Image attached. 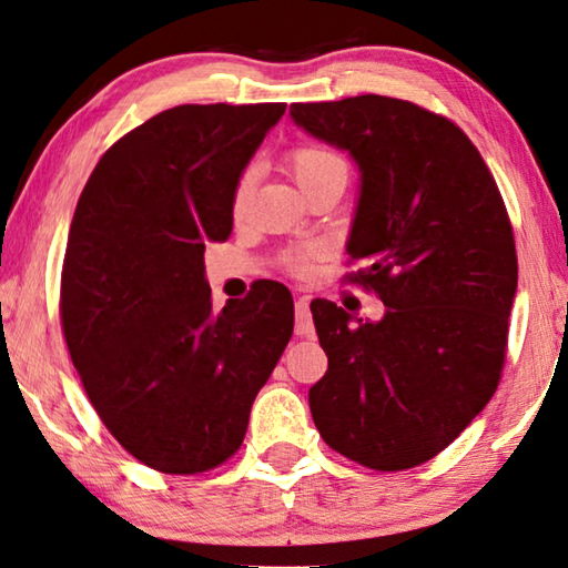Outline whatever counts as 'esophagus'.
Instances as JSON below:
<instances>
[{
    "label": "esophagus",
    "instance_id": "1",
    "mask_svg": "<svg viewBox=\"0 0 568 568\" xmlns=\"http://www.w3.org/2000/svg\"><path fill=\"white\" fill-rule=\"evenodd\" d=\"M296 334H300V337H314V322L306 296L296 300Z\"/></svg>",
    "mask_w": 568,
    "mask_h": 568
}]
</instances>
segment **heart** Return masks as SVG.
<instances>
[{"label": "heart", "mask_w": 568, "mask_h": 568, "mask_svg": "<svg viewBox=\"0 0 568 568\" xmlns=\"http://www.w3.org/2000/svg\"><path fill=\"white\" fill-rule=\"evenodd\" d=\"M286 169H290L292 179L296 185L304 191L306 185L317 183L322 179H329V175H347V163L342 161L329 148L306 143L294 148V151L286 155ZM254 185H256V173L254 169H246L239 175L234 183V191H231V216L244 219L251 206V199H254ZM312 251H302L290 258V268L294 274H306L310 272Z\"/></svg>", "instance_id": "obj_1"}]
</instances>
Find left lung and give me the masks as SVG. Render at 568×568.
I'll return each instance as SVG.
<instances>
[{
    "label": "left lung",
    "instance_id": "obj_1",
    "mask_svg": "<svg viewBox=\"0 0 568 568\" xmlns=\"http://www.w3.org/2000/svg\"><path fill=\"white\" fill-rule=\"evenodd\" d=\"M290 110L359 165L347 254L362 268L347 278L387 306L379 322H352L334 302H312L329 359L310 389L314 425L359 466L415 468L500 383L518 284L506 203L470 138L415 102L357 95Z\"/></svg>",
    "mask_w": 568,
    "mask_h": 568
}]
</instances>
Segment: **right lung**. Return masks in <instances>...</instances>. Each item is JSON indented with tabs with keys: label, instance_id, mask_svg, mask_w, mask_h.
I'll use <instances>...</instances> for the list:
<instances>
[{
	"label": "right lung",
	"instance_id": "right-lung-1",
	"mask_svg": "<svg viewBox=\"0 0 568 568\" xmlns=\"http://www.w3.org/2000/svg\"><path fill=\"white\" fill-rule=\"evenodd\" d=\"M284 102L179 105L108 148L74 209L60 282L72 365L102 425L148 468L196 476L244 443L294 329L284 284L213 312L209 241Z\"/></svg>",
	"mask_w": 568,
	"mask_h": 568
}]
</instances>
